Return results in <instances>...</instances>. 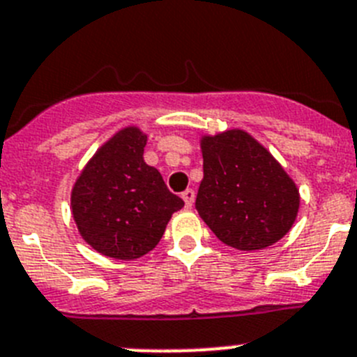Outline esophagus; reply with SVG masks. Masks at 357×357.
Masks as SVG:
<instances>
[{
	"label": "esophagus",
	"mask_w": 357,
	"mask_h": 357,
	"mask_svg": "<svg viewBox=\"0 0 357 357\" xmlns=\"http://www.w3.org/2000/svg\"><path fill=\"white\" fill-rule=\"evenodd\" d=\"M181 197H183V201H185V206L192 208V204H194V199H195V192L192 190V188H186V190L181 194Z\"/></svg>",
	"instance_id": "esophagus-1"
}]
</instances>
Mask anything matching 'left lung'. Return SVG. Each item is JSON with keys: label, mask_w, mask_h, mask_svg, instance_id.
Listing matches in <instances>:
<instances>
[{"label": "left lung", "mask_w": 357, "mask_h": 357, "mask_svg": "<svg viewBox=\"0 0 357 357\" xmlns=\"http://www.w3.org/2000/svg\"><path fill=\"white\" fill-rule=\"evenodd\" d=\"M202 178L195 208L220 242L259 250L294 226L298 190L278 160L243 130L202 137Z\"/></svg>", "instance_id": "obj_1"}]
</instances>
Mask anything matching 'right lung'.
Listing matches in <instances>:
<instances>
[{
  "label": "right lung",
  "instance_id": "1",
  "mask_svg": "<svg viewBox=\"0 0 357 357\" xmlns=\"http://www.w3.org/2000/svg\"><path fill=\"white\" fill-rule=\"evenodd\" d=\"M147 135L128 126L102 144L76 179L73 217L92 249L137 259L155 249L172 213L185 206L162 174L144 162Z\"/></svg>",
  "mask_w": 357,
  "mask_h": 357
}]
</instances>
